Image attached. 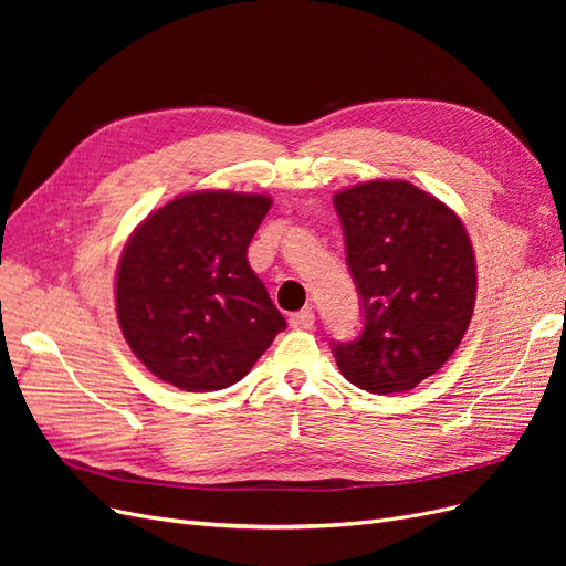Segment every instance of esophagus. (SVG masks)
Returning <instances> with one entry per match:
<instances>
[{"mask_svg": "<svg viewBox=\"0 0 566 566\" xmlns=\"http://www.w3.org/2000/svg\"><path fill=\"white\" fill-rule=\"evenodd\" d=\"M290 325H293V328H312L314 325V321H316V316H314V312L310 310V306H306V310H302V312H295V314H290Z\"/></svg>", "mask_w": 566, "mask_h": 566, "instance_id": "1", "label": "esophagus"}]
</instances>
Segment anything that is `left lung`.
<instances>
[{
	"mask_svg": "<svg viewBox=\"0 0 566 566\" xmlns=\"http://www.w3.org/2000/svg\"><path fill=\"white\" fill-rule=\"evenodd\" d=\"M333 202L364 314L356 339L331 342L335 361L370 394L413 389L449 361L474 312L465 227L408 181L358 184Z\"/></svg>",
	"mask_w": 566,
	"mask_h": 566,
	"instance_id": "1",
	"label": "left lung"
}]
</instances>
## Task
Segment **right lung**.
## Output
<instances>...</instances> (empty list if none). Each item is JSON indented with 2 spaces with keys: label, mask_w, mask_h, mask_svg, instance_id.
<instances>
[{
  "label": "right lung",
  "mask_w": 566,
  "mask_h": 566,
  "mask_svg": "<svg viewBox=\"0 0 566 566\" xmlns=\"http://www.w3.org/2000/svg\"><path fill=\"white\" fill-rule=\"evenodd\" d=\"M269 208L266 196L188 193L132 235L117 266V318L160 380L184 391L227 389L287 328L248 264Z\"/></svg>",
  "instance_id": "add662e5"
}]
</instances>
